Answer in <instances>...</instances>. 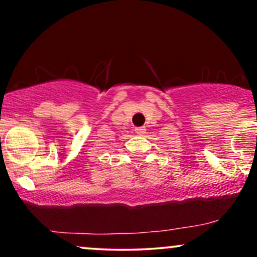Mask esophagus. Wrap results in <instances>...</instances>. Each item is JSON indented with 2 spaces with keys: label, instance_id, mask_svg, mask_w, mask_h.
<instances>
[{
  "label": "esophagus",
  "instance_id": "esophagus-1",
  "mask_svg": "<svg viewBox=\"0 0 257 257\" xmlns=\"http://www.w3.org/2000/svg\"><path fill=\"white\" fill-rule=\"evenodd\" d=\"M135 133H137V134H139V135H143V134H145V133H146V129L144 128V126H140V128L135 129Z\"/></svg>",
  "mask_w": 257,
  "mask_h": 257
}]
</instances>
